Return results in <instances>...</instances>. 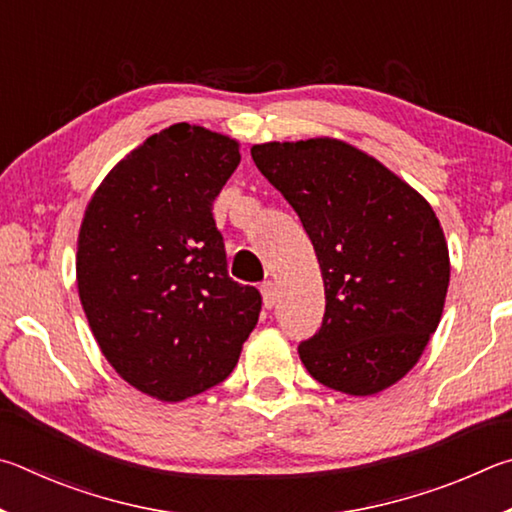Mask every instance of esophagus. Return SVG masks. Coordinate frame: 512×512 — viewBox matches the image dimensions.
Instances as JSON below:
<instances>
[{
  "label": "esophagus",
  "mask_w": 512,
  "mask_h": 512,
  "mask_svg": "<svg viewBox=\"0 0 512 512\" xmlns=\"http://www.w3.org/2000/svg\"><path fill=\"white\" fill-rule=\"evenodd\" d=\"M261 294H263L265 308H274V303H276V285H274V281H265L261 285Z\"/></svg>",
  "instance_id": "esophagus-1"
}]
</instances>
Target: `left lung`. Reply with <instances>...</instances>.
<instances>
[{
  "label": "left lung",
  "mask_w": 512,
  "mask_h": 512,
  "mask_svg": "<svg viewBox=\"0 0 512 512\" xmlns=\"http://www.w3.org/2000/svg\"><path fill=\"white\" fill-rule=\"evenodd\" d=\"M251 159L297 211L324 276V321L299 344L303 366L348 396L405 378L438 328L450 285L432 206L339 139L258 143Z\"/></svg>",
  "instance_id": "left-lung-1"
}]
</instances>
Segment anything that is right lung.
I'll use <instances>...</instances> for the list:
<instances>
[{
  "mask_svg": "<svg viewBox=\"0 0 512 512\" xmlns=\"http://www.w3.org/2000/svg\"><path fill=\"white\" fill-rule=\"evenodd\" d=\"M238 141L175 123L121 159L78 233L80 303L105 360L148 396L179 402L220 384L261 315L227 272L213 200Z\"/></svg>",
  "mask_w": 512,
  "mask_h": 512,
  "instance_id": "add662e5",
  "label": "right lung"
}]
</instances>
